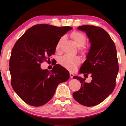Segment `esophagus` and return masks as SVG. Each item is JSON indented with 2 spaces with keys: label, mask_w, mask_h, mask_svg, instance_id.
Returning <instances> with one entry per match:
<instances>
[{
  "label": "esophagus",
  "mask_w": 126,
  "mask_h": 126,
  "mask_svg": "<svg viewBox=\"0 0 126 126\" xmlns=\"http://www.w3.org/2000/svg\"><path fill=\"white\" fill-rule=\"evenodd\" d=\"M74 76V74H73L72 73H70V77H71V79H73V78Z\"/></svg>",
  "instance_id": "obj_1"
}]
</instances>
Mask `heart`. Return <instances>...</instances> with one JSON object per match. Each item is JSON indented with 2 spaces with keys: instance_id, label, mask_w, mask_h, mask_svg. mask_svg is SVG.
I'll use <instances>...</instances> for the list:
<instances>
[{
  "instance_id": "1",
  "label": "heart",
  "mask_w": 126,
  "mask_h": 126,
  "mask_svg": "<svg viewBox=\"0 0 126 126\" xmlns=\"http://www.w3.org/2000/svg\"><path fill=\"white\" fill-rule=\"evenodd\" d=\"M70 36L71 38L73 39L75 44L79 47L81 51H86V49L84 47H83L86 42V37L83 33L78 31H74L71 33ZM63 37H61L58 41L56 45V51H59L60 50L61 45L63 42ZM81 58L78 56H71L68 55L62 56L59 60V63L60 64L70 71L75 70L77 66L81 63Z\"/></svg>"
}]
</instances>
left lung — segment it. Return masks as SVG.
Returning <instances> with one entry per match:
<instances>
[{
	"label": "left lung",
	"mask_w": 126,
	"mask_h": 126,
	"mask_svg": "<svg viewBox=\"0 0 126 126\" xmlns=\"http://www.w3.org/2000/svg\"><path fill=\"white\" fill-rule=\"evenodd\" d=\"M77 29L85 32L91 44L79 73L84 74V77L90 74L92 80L87 83L85 79L74 76L73 78L79 81L81 87L73 96L82 105L92 107L107 98L115 87L119 72L116 49L109 34L101 28L82 25Z\"/></svg>",
	"instance_id": "8db88e82"
}]
</instances>
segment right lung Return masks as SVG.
Instances as JSON below:
<instances>
[{
  "mask_svg": "<svg viewBox=\"0 0 126 126\" xmlns=\"http://www.w3.org/2000/svg\"><path fill=\"white\" fill-rule=\"evenodd\" d=\"M72 29L37 24L16 42L9 63L11 85L26 103L34 107L44 105L53 97L58 85L69 79V71L58 64L49 71L42 70L41 63L54 54L58 40Z\"/></svg>",
  "mask_w": 126,
  "mask_h": 126,
  "instance_id": "1",
  "label": "right lung"
}]
</instances>
